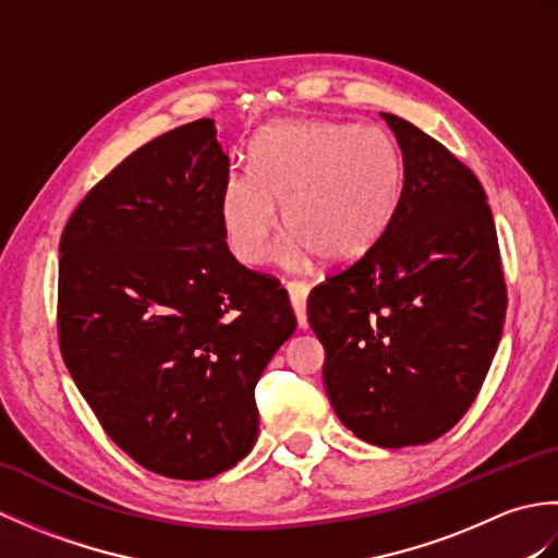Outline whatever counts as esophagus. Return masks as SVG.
I'll use <instances>...</instances> for the list:
<instances>
[{
  "label": "esophagus",
  "mask_w": 558,
  "mask_h": 558,
  "mask_svg": "<svg viewBox=\"0 0 558 558\" xmlns=\"http://www.w3.org/2000/svg\"><path fill=\"white\" fill-rule=\"evenodd\" d=\"M288 292L294 316H298V326L306 328L310 326V322H306V298H310V288H306L304 282H288Z\"/></svg>",
  "instance_id": "esophagus-1"
}]
</instances>
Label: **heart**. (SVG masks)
Returning a JSON list of instances; mask_svg holds the SVG:
<instances>
[{
  "instance_id": "obj_1",
  "label": "heart",
  "mask_w": 558,
  "mask_h": 558,
  "mask_svg": "<svg viewBox=\"0 0 558 558\" xmlns=\"http://www.w3.org/2000/svg\"><path fill=\"white\" fill-rule=\"evenodd\" d=\"M405 165L384 129L330 120L268 124L254 141L252 170L230 172L220 220L232 254L248 266L270 256L282 222V258L304 266L364 256L393 222Z\"/></svg>"
}]
</instances>
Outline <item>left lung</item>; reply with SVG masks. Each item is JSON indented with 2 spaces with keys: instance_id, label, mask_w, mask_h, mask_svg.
I'll return each mask as SVG.
<instances>
[{
  "instance_id": "left-lung-1",
  "label": "left lung",
  "mask_w": 558,
  "mask_h": 558,
  "mask_svg": "<svg viewBox=\"0 0 558 558\" xmlns=\"http://www.w3.org/2000/svg\"><path fill=\"white\" fill-rule=\"evenodd\" d=\"M381 117L405 165L398 213L369 252L312 290L306 314L340 422L366 444L402 448L446 434L477 398L506 286L477 177L422 129Z\"/></svg>"
}]
</instances>
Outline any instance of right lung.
<instances>
[{
	"instance_id": "right-lung-1",
	"label": "right lung",
	"mask_w": 558,
	"mask_h": 558,
	"mask_svg": "<svg viewBox=\"0 0 558 558\" xmlns=\"http://www.w3.org/2000/svg\"><path fill=\"white\" fill-rule=\"evenodd\" d=\"M230 158L213 120L132 153L59 242V348L102 429L138 465L208 480L256 444L254 388L298 318L225 242Z\"/></svg>"
}]
</instances>
